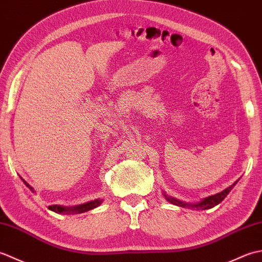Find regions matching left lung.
Wrapping results in <instances>:
<instances>
[{
  "label": "left lung",
  "mask_w": 262,
  "mask_h": 262,
  "mask_svg": "<svg viewBox=\"0 0 262 262\" xmlns=\"http://www.w3.org/2000/svg\"><path fill=\"white\" fill-rule=\"evenodd\" d=\"M237 182V181H236ZM236 182H234L233 183L232 186H230L229 188H226L225 190H223L222 192H220V193H216V194H214V196H209V197H207V198H205L204 200H202V202L200 203H198V204H193V205H188V204H186V203H182V202H179V200H177V199H174V198H171V197H169V196H166L165 194V192H163V194H164V197H165V199L168 200V202H170L171 204H173V205H178V206H181V207H188V206H191V207H196V208H202V209H209V208H213L214 206H216V205H219L222 200H223L227 194H229V192L232 190V188L234 187L235 185H236Z\"/></svg>",
  "instance_id": "8db88e82"
}]
</instances>
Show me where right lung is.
<instances>
[{
	"label": "right lung",
	"mask_w": 262,
	"mask_h": 262,
	"mask_svg": "<svg viewBox=\"0 0 262 262\" xmlns=\"http://www.w3.org/2000/svg\"><path fill=\"white\" fill-rule=\"evenodd\" d=\"M24 182L26 183V186L30 189V190L33 192V189L32 187H30L28 183L24 180ZM102 203L101 199H96L93 200V202H89L86 204H83L80 206H75V207H62V206H57V205H54V206H49V209L53 210V211H56V213H65V214H80V213H84V211H88L90 209H93L98 207V206Z\"/></svg>",
	"instance_id": "right-lung-1"
}]
</instances>
